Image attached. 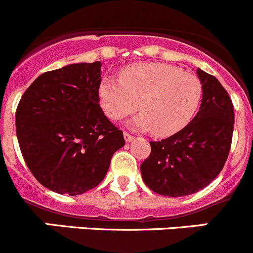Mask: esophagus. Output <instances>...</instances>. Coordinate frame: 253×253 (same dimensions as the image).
Listing matches in <instances>:
<instances>
[{
  "instance_id": "34e87169",
  "label": "esophagus",
  "mask_w": 253,
  "mask_h": 253,
  "mask_svg": "<svg viewBox=\"0 0 253 253\" xmlns=\"http://www.w3.org/2000/svg\"><path fill=\"white\" fill-rule=\"evenodd\" d=\"M124 139H126V142H130V141H132V140H134V136H132V135H130L129 132L124 131Z\"/></svg>"
}]
</instances>
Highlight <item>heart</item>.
Here are the masks:
<instances>
[{
	"instance_id": "1",
	"label": "heart",
	"mask_w": 253,
	"mask_h": 253,
	"mask_svg": "<svg viewBox=\"0 0 253 253\" xmlns=\"http://www.w3.org/2000/svg\"><path fill=\"white\" fill-rule=\"evenodd\" d=\"M104 113L121 121L140 107L131 122L139 129L157 136H171L184 129L196 116L203 97V86L194 75L162 62L127 66L119 80L106 77L98 88Z\"/></svg>"
}]
</instances>
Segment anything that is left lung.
Returning a JSON list of instances; mask_svg holds the SVG:
<instances>
[{
  "mask_svg": "<svg viewBox=\"0 0 253 253\" xmlns=\"http://www.w3.org/2000/svg\"><path fill=\"white\" fill-rule=\"evenodd\" d=\"M203 97L197 116L181 131L150 141L151 154L140 166L145 184L162 196L183 197L201 191L226 162L234 131V107L226 89L197 69Z\"/></svg>",
  "mask_w": 253,
  "mask_h": 253,
  "instance_id": "obj_1",
  "label": "left lung"
}]
</instances>
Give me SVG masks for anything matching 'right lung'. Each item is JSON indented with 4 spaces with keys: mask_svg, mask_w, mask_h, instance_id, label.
<instances>
[{
    "mask_svg": "<svg viewBox=\"0 0 253 253\" xmlns=\"http://www.w3.org/2000/svg\"><path fill=\"white\" fill-rule=\"evenodd\" d=\"M101 61L42 74L16 112V132L27 166L44 187L77 196L103 181L123 132L99 107Z\"/></svg>",
    "mask_w": 253,
    "mask_h": 253,
    "instance_id": "obj_1",
    "label": "right lung"
}]
</instances>
